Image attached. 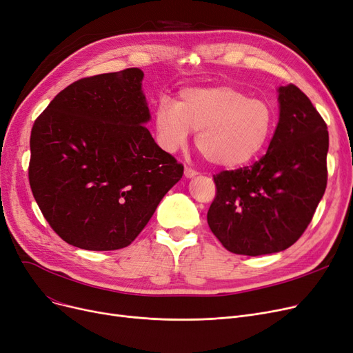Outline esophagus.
Segmentation results:
<instances>
[{
    "label": "esophagus",
    "mask_w": 353,
    "mask_h": 353,
    "mask_svg": "<svg viewBox=\"0 0 353 353\" xmlns=\"http://www.w3.org/2000/svg\"><path fill=\"white\" fill-rule=\"evenodd\" d=\"M185 176H186L188 179H192V177L197 176V172L194 170V168H192V167H186V168H185Z\"/></svg>",
    "instance_id": "obj_1"
}]
</instances>
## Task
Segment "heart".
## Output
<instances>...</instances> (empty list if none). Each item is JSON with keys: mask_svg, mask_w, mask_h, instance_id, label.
<instances>
[{"mask_svg": "<svg viewBox=\"0 0 353 353\" xmlns=\"http://www.w3.org/2000/svg\"><path fill=\"white\" fill-rule=\"evenodd\" d=\"M156 128L170 151L196 134L201 154L213 165L236 168L255 160L267 147L274 130L271 105L228 85L192 88L180 92L173 105L160 103Z\"/></svg>", "mask_w": 353, "mask_h": 353, "instance_id": "obj_1", "label": "heart"}]
</instances>
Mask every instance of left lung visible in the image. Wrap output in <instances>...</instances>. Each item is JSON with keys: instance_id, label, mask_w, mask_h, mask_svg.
I'll return each mask as SVG.
<instances>
[{"instance_id": "obj_1", "label": "left lung", "mask_w": 353, "mask_h": 353, "mask_svg": "<svg viewBox=\"0 0 353 353\" xmlns=\"http://www.w3.org/2000/svg\"><path fill=\"white\" fill-rule=\"evenodd\" d=\"M280 121L268 151L252 165L213 174L208 225L223 247L264 255L291 247L307 229L327 185L329 132L307 95L279 89Z\"/></svg>"}]
</instances>
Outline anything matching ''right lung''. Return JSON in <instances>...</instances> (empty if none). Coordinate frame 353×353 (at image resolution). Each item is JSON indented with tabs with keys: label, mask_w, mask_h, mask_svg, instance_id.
I'll return each instance as SVG.
<instances>
[{
	"label": "right lung",
	"mask_w": 353,
	"mask_h": 353,
	"mask_svg": "<svg viewBox=\"0 0 353 353\" xmlns=\"http://www.w3.org/2000/svg\"><path fill=\"white\" fill-rule=\"evenodd\" d=\"M143 76L130 68L82 78L34 121L30 188L44 219L73 247H128L183 176V164L144 125Z\"/></svg>",
	"instance_id": "obj_1"
}]
</instances>
